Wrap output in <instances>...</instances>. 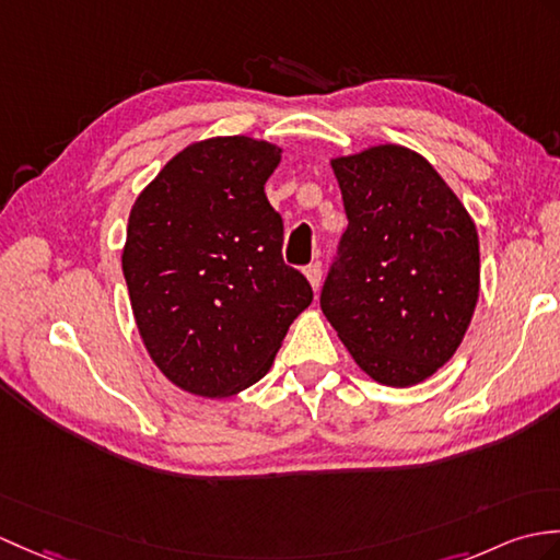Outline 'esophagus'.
Listing matches in <instances>:
<instances>
[{"label": "esophagus", "instance_id": "1", "mask_svg": "<svg viewBox=\"0 0 560 560\" xmlns=\"http://www.w3.org/2000/svg\"><path fill=\"white\" fill-rule=\"evenodd\" d=\"M305 277H307L312 289L317 291L319 283H322V262H319V259H317V262H312L310 267H305Z\"/></svg>", "mask_w": 560, "mask_h": 560}]
</instances>
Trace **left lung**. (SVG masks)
I'll use <instances>...</instances> for the list:
<instances>
[{
	"mask_svg": "<svg viewBox=\"0 0 560 560\" xmlns=\"http://www.w3.org/2000/svg\"><path fill=\"white\" fill-rule=\"evenodd\" d=\"M348 229L319 305L372 380L424 382L456 353L479 295V241L434 166L400 145L331 162Z\"/></svg>",
	"mask_w": 560,
	"mask_h": 560,
	"instance_id": "1",
	"label": "left lung"
}]
</instances>
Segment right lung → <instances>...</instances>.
Segmentation results:
<instances>
[{
  "mask_svg": "<svg viewBox=\"0 0 560 560\" xmlns=\"http://www.w3.org/2000/svg\"><path fill=\"white\" fill-rule=\"evenodd\" d=\"M281 150L245 136L178 152L128 217L124 277L150 358L184 392L226 398L262 380L312 285L283 262L265 195Z\"/></svg>",
  "mask_w": 560,
  "mask_h": 560,
  "instance_id": "1",
  "label": "right lung"
}]
</instances>
